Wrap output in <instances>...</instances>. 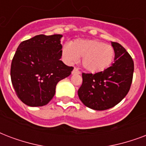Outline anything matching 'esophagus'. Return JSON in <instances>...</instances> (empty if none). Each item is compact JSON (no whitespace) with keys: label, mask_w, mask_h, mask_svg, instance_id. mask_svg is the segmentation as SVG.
Segmentation results:
<instances>
[{"label":"esophagus","mask_w":146,"mask_h":146,"mask_svg":"<svg viewBox=\"0 0 146 146\" xmlns=\"http://www.w3.org/2000/svg\"><path fill=\"white\" fill-rule=\"evenodd\" d=\"M72 74H81V72H80V71H78V68H74V69H73V71H72Z\"/></svg>","instance_id":"esophagus-1"}]
</instances>
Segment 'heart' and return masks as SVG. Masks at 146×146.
Masks as SVG:
<instances>
[{"mask_svg": "<svg viewBox=\"0 0 146 146\" xmlns=\"http://www.w3.org/2000/svg\"><path fill=\"white\" fill-rule=\"evenodd\" d=\"M63 56L71 63L82 58V66L91 73L103 72L113 60L115 50L108 44L96 39H77L70 45H65Z\"/></svg>", "mask_w": 146, "mask_h": 146, "instance_id": "b5f03b06", "label": "heart"}]
</instances>
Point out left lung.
Returning a JSON list of instances; mask_svg holds the SVG:
<instances>
[{
    "label": "left lung",
    "instance_id": "obj_1",
    "mask_svg": "<svg viewBox=\"0 0 146 146\" xmlns=\"http://www.w3.org/2000/svg\"><path fill=\"white\" fill-rule=\"evenodd\" d=\"M115 50L114 63L104 72L82 73L83 82L78 91L86 107L104 110L119 104L130 89L134 63L130 55L118 42H112Z\"/></svg>",
    "mask_w": 146,
    "mask_h": 146
}]
</instances>
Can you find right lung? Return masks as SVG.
Segmentation results:
<instances>
[{
	"label": "right lung",
	"mask_w": 146,
	"mask_h": 146,
	"mask_svg": "<svg viewBox=\"0 0 146 146\" xmlns=\"http://www.w3.org/2000/svg\"><path fill=\"white\" fill-rule=\"evenodd\" d=\"M61 34L38 35L22 42L11 62L12 84L20 100L30 107H42L55 94L58 82L74 68L60 60Z\"/></svg>",
	"instance_id": "obj_1"
}]
</instances>
